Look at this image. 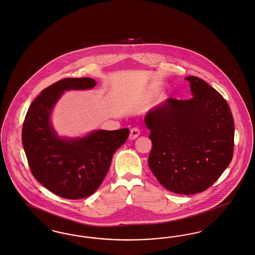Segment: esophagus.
I'll use <instances>...</instances> for the list:
<instances>
[{
  "label": "esophagus",
  "instance_id": "esophagus-1",
  "mask_svg": "<svg viewBox=\"0 0 255 255\" xmlns=\"http://www.w3.org/2000/svg\"><path fill=\"white\" fill-rule=\"evenodd\" d=\"M140 134V130L138 128H132L131 131H130V135H129V138L130 139H135L138 135Z\"/></svg>",
  "mask_w": 255,
  "mask_h": 255
}]
</instances>
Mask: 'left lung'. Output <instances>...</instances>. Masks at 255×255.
I'll return each mask as SVG.
<instances>
[{
	"mask_svg": "<svg viewBox=\"0 0 255 255\" xmlns=\"http://www.w3.org/2000/svg\"><path fill=\"white\" fill-rule=\"evenodd\" d=\"M193 98L167 99L145 125L153 147L148 164L158 182L179 194L206 191L231 163L235 123L223 97L197 77H187Z\"/></svg>",
	"mask_w": 255,
	"mask_h": 255,
	"instance_id": "1",
	"label": "left lung"
}]
</instances>
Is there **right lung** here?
Returning a JSON list of instances; mask_svg holds the SVG:
<instances>
[{
	"label": "right lung",
	"mask_w": 255,
	"mask_h": 255,
	"mask_svg": "<svg viewBox=\"0 0 255 255\" xmlns=\"http://www.w3.org/2000/svg\"><path fill=\"white\" fill-rule=\"evenodd\" d=\"M91 78H67L43 89L31 103L21 132L23 149L34 177L67 199L94 194L110 168L113 154L129 136L127 128L98 130L79 138H61L50 123L52 110L66 90L91 89Z\"/></svg>",
	"instance_id": "obj_1"
}]
</instances>
